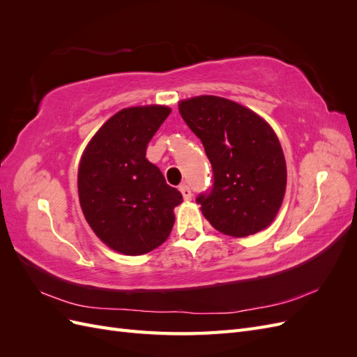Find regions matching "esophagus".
I'll use <instances>...</instances> for the list:
<instances>
[{"label":"esophagus","mask_w":357,"mask_h":357,"mask_svg":"<svg viewBox=\"0 0 357 357\" xmlns=\"http://www.w3.org/2000/svg\"><path fill=\"white\" fill-rule=\"evenodd\" d=\"M178 189H180V192H181L183 198H185L186 201L192 199V190H190V188L186 185V183H183V185H180Z\"/></svg>","instance_id":"esophagus-1"}]
</instances>
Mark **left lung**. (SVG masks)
Segmentation results:
<instances>
[{"mask_svg": "<svg viewBox=\"0 0 357 357\" xmlns=\"http://www.w3.org/2000/svg\"><path fill=\"white\" fill-rule=\"evenodd\" d=\"M205 149L213 185L197 202L219 232L241 238L271 225L286 192V160L273 128L250 109L202 95L178 104Z\"/></svg>", "mask_w": 357, "mask_h": 357, "instance_id": "left-lung-1", "label": "left lung"}]
</instances>
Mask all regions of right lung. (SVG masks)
<instances>
[{
  "instance_id": "add662e5",
  "label": "right lung",
  "mask_w": 357,
  "mask_h": 357,
  "mask_svg": "<svg viewBox=\"0 0 357 357\" xmlns=\"http://www.w3.org/2000/svg\"><path fill=\"white\" fill-rule=\"evenodd\" d=\"M169 113L165 105L123 109L83 152L77 178L82 211L96 236L119 253L144 255L160 245L183 202L146 159L149 142Z\"/></svg>"
}]
</instances>
